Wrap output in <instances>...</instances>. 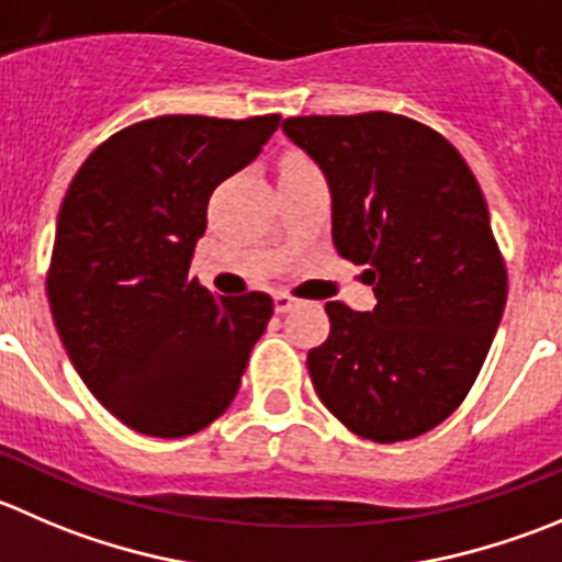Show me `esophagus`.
<instances>
[{
    "label": "esophagus",
    "mask_w": 562,
    "mask_h": 562,
    "mask_svg": "<svg viewBox=\"0 0 562 562\" xmlns=\"http://www.w3.org/2000/svg\"><path fill=\"white\" fill-rule=\"evenodd\" d=\"M293 304H296V299L288 296V293H282V291L274 293V310H277V313H288Z\"/></svg>",
    "instance_id": "obj_1"
}]
</instances>
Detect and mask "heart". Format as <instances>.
<instances>
[{
  "mask_svg": "<svg viewBox=\"0 0 562 562\" xmlns=\"http://www.w3.org/2000/svg\"><path fill=\"white\" fill-rule=\"evenodd\" d=\"M299 165H307V161H304V159H291L285 167H299Z\"/></svg>",
  "mask_w": 562,
  "mask_h": 562,
  "instance_id": "b5f03b06",
  "label": "heart"
}]
</instances>
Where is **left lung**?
Masks as SVG:
<instances>
[{
	"label": "left lung",
	"instance_id": "left-lung-1",
	"mask_svg": "<svg viewBox=\"0 0 562 562\" xmlns=\"http://www.w3.org/2000/svg\"><path fill=\"white\" fill-rule=\"evenodd\" d=\"M282 131L324 172L331 241L370 269L375 307L326 304L329 337L307 368L357 437L390 445L437 428L483 368L508 274L486 198L459 150L390 112L288 117Z\"/></svg>",
	"mask_w": 562,
	"mask_h": 562
}]
</instances>
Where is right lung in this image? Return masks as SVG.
<instances>
[{"mask_svg": "<svg viewBox=\"0 0 562 562\" xmlns=\"http://www.w3.org/2000/svg\"><path fill=\"white\" fill-rule=\"evenodd\" d=\"M280 114H165L98 145L57 216L46 291L87 390L145 437L178 439L236 397L274 302L189 277L209 198L258 159Z\"/></svg>", "mask_w": 562, "mask_h": 562, "instance_id": "add662e5", "label": "right lung"}]
</instances>
